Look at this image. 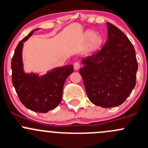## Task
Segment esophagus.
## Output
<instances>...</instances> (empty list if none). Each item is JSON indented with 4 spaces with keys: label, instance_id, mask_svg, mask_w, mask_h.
<instances>
[{
    "label": "esophagus",
    "instance_id": "esophagus-1",
    "mask_svg": "<svg viewBox=\"0 0 148 148\" xmlns=\"http://www.w3.org/2000/svg\"><path fill=\"white\" fill-rule=\"evenodd\" d=\"M73 68L75 71H78L80 68V65L78 62H75L73 65Z\"/></svg>",
    "mask_w": 148,
    "mask_h": 148
}]
</instances>
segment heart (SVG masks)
<instances>
[{
    "instance_id": "b5f03b06",
    "label": "heart",
    "mask_w": 148,
    "mask_h": 148,
    "mask_svg": "<svg viewBox=\"0 0 148 148\" xmlns=\"http://www.w3.org/2000/svg\"><path fill=\"white\" fill-rule=\"evenodd\" d=\"M84 39L86 42L89 41L88 46L90 49H96L99 48L103 42L101 36L99 34H94L92 31H87L85 33Z\"/></svg>"
}]
</instances>
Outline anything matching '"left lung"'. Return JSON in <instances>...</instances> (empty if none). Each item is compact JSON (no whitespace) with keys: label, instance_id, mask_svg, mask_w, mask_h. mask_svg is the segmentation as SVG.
<instances>
[{"label":"left lung","instance_id":"8db88e82","mask_svg":"<svg viewBox=\"0 0 148 148\" xmlns=\"http://www.w3.org/2000/svg\"><path fill=\"white\" fill-rule=\"evenodd\" d=\"M108 39L101 49L81 60L79 71L89 100L110 108L122 104L134 88L137 65L135 50L127 36L108 22Z\"/></svg>","mask_w":148,"mask_h":148}]
</instances>
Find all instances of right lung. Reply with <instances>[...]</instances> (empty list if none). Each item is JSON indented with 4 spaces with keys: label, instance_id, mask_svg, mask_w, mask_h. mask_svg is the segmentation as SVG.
Wrapping results in <instances>:
<instances>
[{
    "label": "right lung",
    "instance_id": "add662e5",
    "mask_svg": "<svg viewBox=\"0 0 148 148\" xmlns=\"http://www.w3.org/2000/svg\"><path fill=\"white\" fill-rule=\"evenodd\" d=\"M34 32V30L24 37L16 48L11 60L12 83L20 101L27 109L35 112L47 113L61 102L64 83L73 72V66L68 65L55 68L41 76L34 73H25L22 60L23 46Z\"/></svg>",
    "mask_w": 148,
    "mask_h": 148
}]
</instances>
